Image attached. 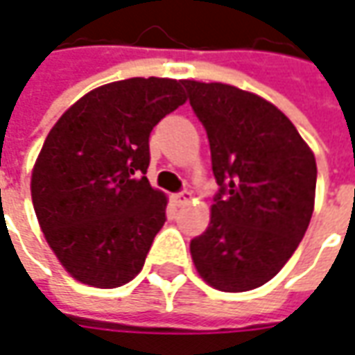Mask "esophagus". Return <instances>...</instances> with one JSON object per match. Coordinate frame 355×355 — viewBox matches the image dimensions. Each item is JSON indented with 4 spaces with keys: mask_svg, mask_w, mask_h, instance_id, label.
I'll return each instance as SVG.
<instances>
[{
    "mask_svg": "<svg viewBox=\"0 0 355 355\" xmlns=\"http://www.w3.org/2000/svg\"><path fill=\"white\" fill-rule=\"evenodd\" d=\"M173 201H175V205H177V207H184V205H188V203L192 201V193L190 192L177 193V196H173Z\"/></svg>",
    "mask_w": 355,
    "mask_h": 355,
    "instance_id": "esophagus-1",
    "label": "esophagus"
}]
</instances>
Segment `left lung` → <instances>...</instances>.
I'll use <instances>...</instances> for the list:
<instances>
[{"label":"left lung","mask_w":355,"mask_h":355,"mask_svg":"<svg viewBox=\"0 0 355 355\" xmlns=\"http://www.w3.org/2000/svg\"><path fill=\"white\" fill-rule=\"evenodd\" d=\"M205 127L220 192L190 253L201 279L224 293L270 282L297 251L315 201V157L272 102L226 83L182 80Z\"/></svg>","instance_id":"1"}]
</instances>
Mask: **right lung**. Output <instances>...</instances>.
Instances as JSON below:
<instances>
[{
	"instance_id": "obj_1",
	"label": "right lung",
	"mask_w": 355,
	"mask_h": 355,
	"mask_svg": "<svg viewBox=\"0 0 355 355\" xmlns=\"http://www.w3.org/2000/svg\"><path fill=\"white\" fill-rule=\"evenodd\" d=\"M184 102L182 81L131 78L89 91L53 125L30 190L43 236L73 279L114 289L142 270L169 201L144 177L148 139Z\"/></svg>"
}]
</instances>
